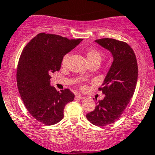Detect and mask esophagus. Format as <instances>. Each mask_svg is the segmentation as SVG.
<instances>
[{
  "mask_svg": "<svg viewBox=\"0 0 155 155\" xmlns=\"http://www.w3.org/2000/svg\"><path fill=\"white\" fill-rule=\"evenodd\" d=\"M76 99H79V100H83V99H85V97H84L81 96V95H79V94L76 95Z\"/></svg>",
  "mask_w": 155,
  "mask_h": 155,
  "instance_id": "obj_1",
  "label": "esophagus"
}]
</instances>
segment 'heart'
Wrapping results in <instances>:
<instances>
[{
	"label": "heart",
	"mask_w": 155,
	"mask_h": 155,
	"mask_svg": "<svg viewBox=\"0 0 155 155\" xmlns=\"http://www.w3.org/2000/svg\"><path fill=\"white\" fill-rule=\"evenodd\" d=\"M86 56L87 61L89 62V64L91 63V62L96 61H101V53L99 50L96 49V48H90L87 50L86 51ZM69 58H70V54H66L65 55H64V57L62 58L61 60V65L63 67H66L68 65Z\"/></svg>",
	"instance_id": "1"
}]
</instances>
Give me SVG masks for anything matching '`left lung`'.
Segmentation results:
<instances>
[{
    "mask_svg": "<svg viewBox=\"0 0 155 155\" xmlns=\"http://www.w3.org/2000/svg\"><path fill=\"white\" fill-rule=\"evenodd\" d=\"M95 42L109 50L113 58L103 87L99 88L105 97L97 101L94 110L86 115L91 123L101 127L118 120L127 107L137 85L138 66L135 53L127 43L110 38Z\"/></svg>",
    "mask_w": 155,
    "mask_h": 155,
    "instance_id": "8db88e82",
    "label": "left lung"
}]
</instances>
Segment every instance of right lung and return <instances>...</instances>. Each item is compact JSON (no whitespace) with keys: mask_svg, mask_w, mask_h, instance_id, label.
Segmentation results:
<instances>
[{"mask_svg":"<svg viewBox=\"0 0 155 155\" xmlns=\"http://www.w3.org/2000/svg\"><path fill=\"white\" fill-rule=\"evenodd\" d=\"M82 40L40 33L21 52L16 73L18 91L29 113L46 125L62 120L65 106L74 100L70 89L59 92L51 86L50 79L51 73L60 70L64 55Z\"/></svg>","mask_w":155,"mask_h":155,"instance_id":"right-lung-1","label":"right lung"}]
</instances>
